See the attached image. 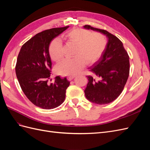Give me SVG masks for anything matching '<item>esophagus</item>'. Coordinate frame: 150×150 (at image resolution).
Here are the masks:
<instances>
[{
    "instance_id": "34e87169",
    "label": "esophagus",
    "mask_w": 150,
    "mask_h": 150,
    "mask_svg": "<svg viewBox=\"0 0 150 150\" xmlns=\"http://www.w3.org/2000/svg\"><path fill=\"white\" fill-rule=\"evenodd\" d=\"M74 77H75L74 76H68L67 77V79L69 80V81H71L72 79L74 78Z\"/></svg>"
}]
</instances>
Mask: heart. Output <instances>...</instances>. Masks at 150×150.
Wrapping results in <instances>:
<instances>
[{
	"label": "heart",
	"instance_id": "1",
	"mask_svg": "<svg viewBox=\"0 0 150 150\" xmlns=\"http://www.w3.org/2000/svg\"><path fill=\"white\" fill-rule=\"evenodd\" d=\"M66 38L76 46L73 58H65L56 66V70L64 75L75 74L86 64H91L101 57L106 47L104 35L91 33L88 30L74 29L68 32ZM49 55L53 61H58L63 56L62 44L59 39H54L49 47Z\"/></svg>",
	"mask_w": 150,
	"mask_h": 150
}]
</instances>
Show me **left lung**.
Returning a JSON list of instances; mask_svg holds the SVG:
<instances>
[{"instance_id": "left-lung-1", "label": "left lung", "mask_w": 150, "mask_h": 150, "mask_svg": "<svg viewBox=\"0 0 150 150\" xmlns=\"http://www.w3.org/2000/svg\"><path fill=\"white\" fill-rule=\"evenodd\" d=\"M83 28L99 32L108 38L101 57L89 68L92 75L86 76L88 83L84 90L85 96L95 104H109L120 96L128 80L129 56L121 40L107 30L89 25Z\"/></svg>"}]
</instances>
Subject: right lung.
Returning <instances> with one entry per match:
<instances>
[{
	"label": "right lung",
	"instance_id": "add662e5",
	"mask_svg": "<svg viewBox=\"0 0 150 150\" xmlns=\"http://www.w3.org/2000/svg\"><path fill=\"white\" fill-rule=\"evenodd\" d=\"M68 28H52L35 35L22 46L17 57L16 73L22 91L35 106L45 110L64 102L70 84L60 76H56L54 83L48 82L52 66L49 44Z\"/></svg>",
	"mask_w": 150,
	"mask_h": 150
}]
</instances>
